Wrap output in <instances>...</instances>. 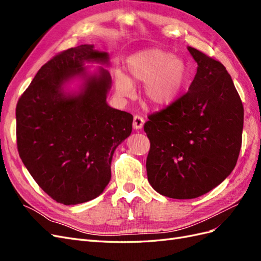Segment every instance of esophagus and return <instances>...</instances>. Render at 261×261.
I'll use <instances>...</instances> for the list:
<instances>
[{
	"label": "esophagus",
	"instance_id": "esophagus-1",
	"mask_svg": "<svg viewBox=\"0 0 261 261\" xmlns=\"http://www.w3.org/2000/svg\"><path fill=\"white\" fill-rule=\"evenodd\" d=\"M145 120L140 115H135L134 116V121H133V127L135 129H141L144 126Z\"/></svg>",
	"mask_w": 261,
	"mask_h": 261
}]
</instances>
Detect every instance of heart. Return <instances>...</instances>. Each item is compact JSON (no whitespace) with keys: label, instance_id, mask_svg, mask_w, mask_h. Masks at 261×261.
<instances>
[{"label":"heart","instance_id":"obj_1","mask_svg":"<svg viewBox=\"0 0 261 261\" xmlns=\"http://www.w3.org/2000/svg\"><path fill=\"white\" fill-rule=\"evenodd\" d=\"M128 76L115 74V89L120 97H129L133 85L144 84V97L150 106L163 108L179 99L187 81L185 61L159 48H149L133 54L126 62Z\"/></svg>","mask_w":261,"mask_h":261}]
</instances>
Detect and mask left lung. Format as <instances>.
<instances>
[{"label": "left lung", "instance_id": "obj_1", "mask_svg": "<svg viewBox=\"0 0 261 261\" xmlns=\"http://www.w3.org/2000/svg\"><path fill=\"white\" fill-rule=\"evenodd\" d=\"M197 73L174 103L150 114L146 168L155 192L192 199L231 174L242 146L244 108L224 65L188 46Z\"/></svg>", "mask_w": 261, "mask_h": 261}]
</instances>
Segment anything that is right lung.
<instances>
[{
  "label": "right lung",
  "mask_w": 261,
  "mask_h": 261,
  "mask_svg": "<svg viewBox=\"0 0 261 261\" xmlns=\"http://www.w3.org/2000/svg\"><path fill=\"white\" fill-rule=\"evenodd\" d=\"M82 44L55 55L38 70L16 107L19 156L37 184L60 203L97 198L111 179L114 150L132 133L133 115L109 107V70L89 75L86 62L109 65V54ZM74 76L80 93H66Z\"/></svg>",
  "instance_id": "1"
}]
</instances>
